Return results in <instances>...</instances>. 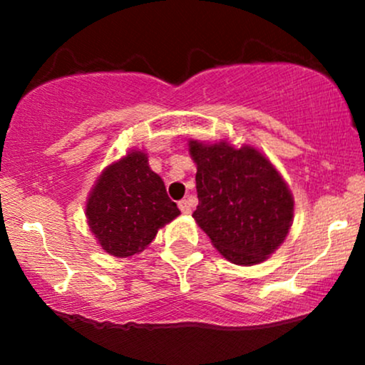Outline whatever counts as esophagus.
<instances>
[{
    "instance_id": "34e87169",
    "label": "esophagus",
    "mask_w": 365,
    "mask_h": 365,
    "mask_svg": "<svg viewBox=\"0 0 365 365\" xmlns=\"http://www.w3.org/2000/svg\"><path fill=\"white\" fill-rule=\"evenodd\" d=\"M178 207H180V211L183 212V215H190V212H192V206H190V202H188L187 199L180 200V202H178Z\"/></svg>"
}]
</instances>
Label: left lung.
<instances>
[{
	"label": "left lung",
	"mask_w": 365,
	"mask_h": 365,
	"mask_svg": "<svg viewBox=\"0 0 365 365\" xmlns=\"http://www.w3.org/2000/svg\"><path fill=\"white\" fill-rule=\"evenodd\" d=\"M197 165L195 223L230 262L252 266L283 244L293 221V195L261 150L228 142H188Z\"/></svg>",
	"instance_id": "1"
}]
</instances>
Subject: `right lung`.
<instances>
[{
  "label": "right lung",
  "mask_w": 365,
  "mask_h": 365,
  "mask_svg": "<svg viewBox=\"0 0 365 365\" xmlns=\"http://www.w3.org/2000/svg\"><path fill=\"white\" fill-rule=\"evenodd\" d=\"M180 215L165 182L149 168L148 154L130 150L103 171L86 204L91 232L115 257L139 254L158 230Z\"/></svg>",
  "instance_id": "1"
}]
</instances>
